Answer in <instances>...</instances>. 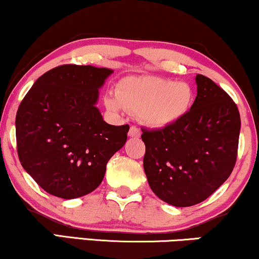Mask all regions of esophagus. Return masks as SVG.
I'll use <instances>...</instances> for the list:
<instances>
[{"mask_svg":"<svg viewBox=\"0 0 259 259\" xmlns=\"http://www.w3.org/2000/svg\"><path fill=\"white\" fill-rule=\"evenodd\" d=\"M128 136L132 137V138H139V137H140V130L137 126H131Z\"/></svg>","mask_w":259,"mask_h":259,"instance_id":"obj_1","label":"esophagus"}]
</instances>
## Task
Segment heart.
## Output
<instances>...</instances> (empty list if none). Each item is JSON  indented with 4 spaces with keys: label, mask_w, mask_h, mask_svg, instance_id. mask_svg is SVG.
Here are the masks:
<instances>
[{
    "label": "heart",
    "mask_w": 259,
    "mask_h": 259,
    "mask_svg": "<svg viewBox=\"0 0 259 259\" xmlns=\"http://www.w3.org/2000/svg\"><path fill=\"white\" fill-rule=\"evenodd\" d=\"M193 89L185 81L156 75L127 76L116 85V92L105 95L104 104L113 113L139 111L151 127H168L183 119L192 107Z\"/></svg>",
    "instance_id": "heart-1"
}]
</instances>
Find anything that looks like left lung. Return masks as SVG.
Returning a JSON list of instances; mask_svg holds the SVG:
<instances>
[{"label": "left lung", "instance_id": "left-lung-1", "mask_svg": "<svg viewBox=\"0 0 259 259\" xmlns=\"http://www.w3.org/2000/svg\"><path fill=\"white\" fill-rule=\"evenodd\" d=\"M197 97L183 119L142 128L144 170L159 199L174 206L205 200L229 178L238 156L240 114L223 89L197 74Z\"/></svg>", "mask_w": 259, "mask_h": 259}]
</instances>
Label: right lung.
Returning <instances> with one entry per match:
<instances>
[{
	"instance_id": "right-lung-1",
	"label": "right lung",
	"mask_w": 259,
	"mask_h": 259,
	"mask_svg": "<svg viewBox=\"0 0 259 259\" xmlns=\"http://www.w3.org/2000/svg\"><path fill=\"white\" fill-rule=\"evenodd\" d=\"M113 71L62 65L39 76L15 117L21 165L53 196L73 199L96 190L128 124L107 123L96 108L98 89Z\"/></svg>"
}]
</instances>
